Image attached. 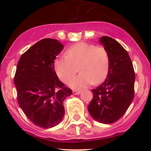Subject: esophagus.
Here are the masks:
<instances>
[{
	"label": "esophagus",
	"instance_id": "esophagus-1",
	"mask_svg": "<svg viewBox=\"0 0 151 151\" xmlns=\"http://www.w3.org/2000/svg\"><path fill=\"white\" fill-rule=\"evenodd\" d=\"M73 93L74 94H76V95H77V94H79L80 93H81V91H77V90H73Z\"/></svg>",
	"mask_w": 151,
	"mask_h": 151
}]
</instances>
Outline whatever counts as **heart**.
Masks as SVG:
<instances>
[{"instance_id": "b5f03b06", "label": "heart", "mask_w": 151, "mask_h": 151, "mask_svg": "<svg viewBox=\"0 0 151 151\" xmlns=\"http://www.w3.org/2000/svg\"><path fill=\"white\" fill-rule=\"evenodd\" d=\"M110 67V57L103 47L81 42L66 50V56H60L54 61V69L61 81L68 82L78 71L81 73L69 82V86L82 89L106 78Z\"/></svg>"}]
</instances>
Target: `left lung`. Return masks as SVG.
Returning a JSON list of instances; mask_svg holds the SVG:
<instances>
[{
	"label": "left lung",
	"mask_w": 151,
	"mask_h": 151,
	"mask_svg": "<svg viewBox=\"0 0 151 151\" xmlns=\"http://www.w3.org/2000/svg\"><path fill=\"white\" fill-rule=\"evenodd\" d=\"M100 42L109 54L110 67L104 82L92 90L88 110L96 121L111 124L125 114L132 102L135 74L128 52L118 41L104 36Z\"/></svg>",
	"instance_id": "obj_1"
}]
</instances>
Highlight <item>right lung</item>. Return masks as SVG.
I'll use <instances>...</instances> for the list:
<instances>
[{"label":"right lung","mask_w":151,"mask_h":151,"mask_svg":"<svg viewBox=\"0 0 151 151\" xmlns=\"http://www.w3.org/2000/svg\"><path fill=\"white\" fill-rule=\"evenodd\" d=\"M63 49L59 41L45 38L26 50L17 63L14 84L19 105L31 122L44 129L62 121L63 102L73 94L54 70V60Z\"/></svg>","instance_id":"obj_1"}]
</instances>
